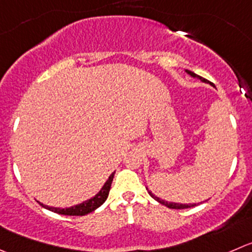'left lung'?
<instances>
[{
  "label": "left lung",
  "mask_w": 252,
  "mask_h": 252,
  "mask_svg": "<svg viewBox=\"0 0 252 252\" xmlns=\"http://www.w3.org/2000/svg\"><path fill=\"white\" fill-rule=\"evenodd\" d=\"M185 71L187 72V74L189 75V76L193 77V79L201 80V81L204 82V84H211V82L207 81L206 79H203V77H201V76H198V75H197V74H194L193 71H189V70H185ZM146 189H148L149 194H150V196L153 197V198L155 199V201H158V203L163 204V206H166V207H167V208H172V209H185V208H191V207H194V206H197V204H198V203H197V204H196V203H176V202H168V201H166V199H162V198H160V197L155 196V194H154L153 192L149 191V188H148V187H146Z\"/></svg>",
  "instance_id": "1"
}]
</instances>
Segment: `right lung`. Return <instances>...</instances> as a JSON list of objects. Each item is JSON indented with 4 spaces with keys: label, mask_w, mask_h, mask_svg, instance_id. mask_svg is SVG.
<instances>
[{
    "label": "right lung",
    "mask_w": 252,
    "mask_h": 252,
    "mask_svg": "<svg viewBox=\"0 0 252 252\" xmlns=\"http://www.w3.org/2000/svg\"><path fill=\"white\" fill-rule=\"evenodd\" d=\"M114 173H116V171H114V172L109 176L108 180L104 182V185L102 186L101 189H99V191L97 192L94 197H91V198L86 199V201L81 202V203H79V204H75V206H72V207H66V208H61V207H50V206H46V204L41 203V202H39V201L38 202L41 207H44V208L48 209V211L55 212V213L63 214V216H86V214L96 211L98 207H101L102 204L106 202L107 197H108V193H109V189H111L112 181H113Z\"/></svg>",
    "instance_id": "obj_1"
}]
</instances>
